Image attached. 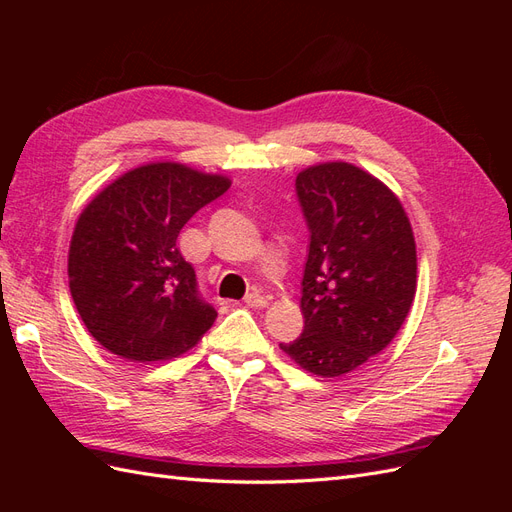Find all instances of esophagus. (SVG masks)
Segmentation results:
<instances>
[{"label":"esophagus","instance_id":"esophagus-1","mask_svg":"<svg viewBox=\"0 0 512 512\" xmlns=\"http://www.w3.org/2000/svg\"><path fill=\"white\" fill-rule=\"evenodd\" d=\"M245 305H247V307L262 309V307H267V305H269V301H267V297H262V294L252 292V294H247V297H245Z\"/></svg>","mask_w":512,"mask_h":512}]
</instances>
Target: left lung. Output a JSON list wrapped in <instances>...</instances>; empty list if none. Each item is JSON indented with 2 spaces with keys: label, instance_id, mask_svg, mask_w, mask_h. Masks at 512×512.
Instances as JSON below:
<instances>
[{
  "label": "left lung",
  "instance_id": "obj_1",
  "mask_svg": "<svg viewBox=\"0 0 512 512\" xmlns=\"http://www.w3.org/2000/svg\"><path fill=\"white\" fill-rule=\"evenodd\" d=\"M309 226L301 312L305 327L282 352L320 378L346 376L393 342L416 294L408 213L378 177L348 162L297 175Z\"/></svg>",
  "mask_w": 512,
  "mask_h": 512
}]
</instances>
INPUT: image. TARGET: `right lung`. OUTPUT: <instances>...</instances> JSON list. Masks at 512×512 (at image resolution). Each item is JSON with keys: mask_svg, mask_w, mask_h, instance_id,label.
<instances>
[{"mask_svg": "<svg viewBox=\"0 0 512 512\" xmlns=\"http://www.w3.org/2000/svg\"><path fill=\"white\" fill-rule=\"evenodd\" d=\"M230 183L181 162H149L85 205L70 239L68 282L102 348L134 363L168 361L211 329L218 314L200 301L177 237Z\"/></svg>", "mask_w": 512, "mask_h": 512, "instance_id": "right-lung-1", "label": "right lung"}]
</instances>
